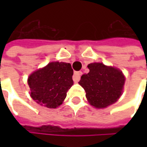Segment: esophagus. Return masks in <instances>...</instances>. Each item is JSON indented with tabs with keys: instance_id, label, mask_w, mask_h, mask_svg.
<instances>
[{
	"instance_id": "1",
	"label": "esophagus",
	"mask_w": 147,
	"mask_h": 147,
	"mask_svg": "<svg viewBox=\"0 0 147 147\" xmlns=\"http://www.w3.org/2000/svg\"><path fill=\"white\" fill-rule=\"evenodd\" d=\"M81 75H82V72H81V71H76V72H74L73 81L75 83H78V82L80 81Z\"/></svg>"
}]
</instances>
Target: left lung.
<instances>
[{
	"instance_id": "1",
	"label": "left lung",
	"mask_w": 147,
	"mask_h": 147,
	"mask_svg": "<svg viewBox=\"0 0 147 147\" xmlns=\"http://www.w3.org/2000/svg\"><path fill=\"white\" fill-rule=\"evenodd\" d=\"M87 67L89 73L83 75L79 83L85 90L90 104L105 108L115 103L122 94L125 81L122 71L102 63H92Z\"/></svg>"
}]
</instances>
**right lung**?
Returning <instances> with one entry per match:
<instances>
[{"label": "right lung", "mask_w": 147, "mask_h": 147, "mask_svg": "<svg viewBox=\"0 0 147 147\" xmlns=\"http://www.w3.org/2000/svg\"><path fill=\"white\" fill-rule=\"evenodd\" d=\"M73 70L69 63L52 62L28 78L31 98L40 105L55 109L62 104L73 85Z\"/></svg>", "instance_id": "add662e5"}]
</instances>
